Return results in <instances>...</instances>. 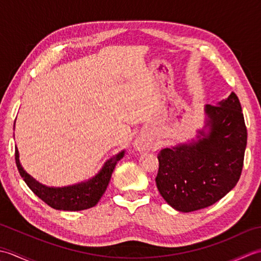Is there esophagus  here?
Listing matches in <instances>:
<instances>
[{
	"label": "esophagus",
	"instance_id": "1",
	"mask_svg": "<svg viewBox=\"0 0 261 261\" xmlns=\"http://www.w3.org/2000/svg\"><path fill=\"white\" fill-rule=\"evenodd\" d=\"M135 147L138 149V150H142V149H145L147 147V145H146V142L143 141V140L138 139L135 142Z\"/></svg>",
	"mask_w": 261,
	"mask_h": 261
}]
</instances>
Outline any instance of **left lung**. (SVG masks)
Returning <instances> with one entry per match:
<instances>
[{
    "label": "left lung",
    "instance_id": "8db88e82",
    "mask_svg": "<svg viewBox=\"0 0 261 261\" xmlns=\"http://www.w3.org/2000/svg\"><path fill=\"white\" fill-rule=\"evenodd\" d=\"M205 125L197 140L158 153L156 185L179 212H193L220 201L241 176L247 127L239 98L232 92L216 105H205Z\"/></svg>",
    "mask_w": 261,
    "mask_h": 261
}]
</instances>
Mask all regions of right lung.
I'll list each match as a JSON object with an SVG mask.
<instances>
[{
	"label": "right lung",
	"instance_id": "1",
	"mask_svg": "<svg viewBox=\"0 0 261 261\" xmlns=\"http://www.w3.org/2000/svg\"><path fill=\"white\" fill-rule=\"evenodd\" d=\"M123 156L124 150H122L109 159L98 174L91 179L65 187H48L32 178L23 169L20 164L18 148H15V164L25 184L49 206L62 211H82L95 206L107 190L116 163Z\"/></svg>",
	"mask_w": 261,
	"mask_h": 261
}]
</instances>
